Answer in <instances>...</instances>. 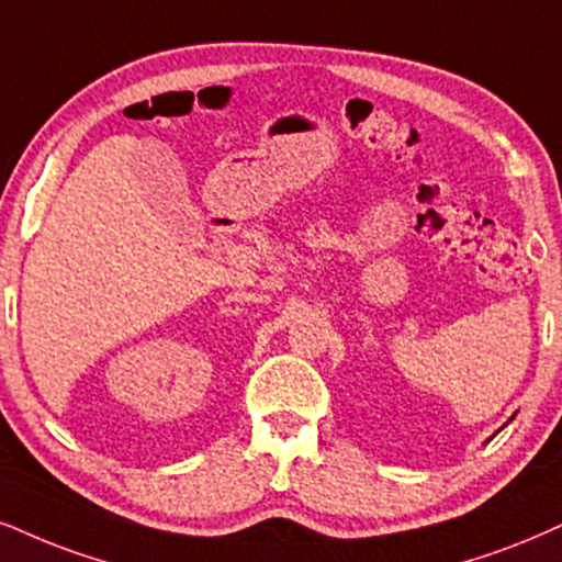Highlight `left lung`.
<instances>
[{"label":"left lung","instance_id":"8db88e82","mask_svg":"<svg viewBox=\"0 0 562 562\" xmlns=\"http://www.w3.org/2000/svg\"><path fill=\"white\" fill-rule=\"evenodd\" d=\"M510 419H514V417H510Z\"/></svg>","mask_w":562,"mask_h":562}]
</instances>
